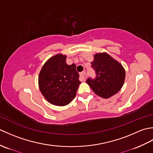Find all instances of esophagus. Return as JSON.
Returning <instances> with one entry per match:
<instances>
[{"instance_id":"obj_1","label":"esophagus","mask_w":153,"mask_h":153,"mask_svg":"<svg viewBox=\"0 0 153 153\" xmlns=\"http://www.w3.org/2000/svg\"><path fill=\"white\" fill-rule=\"evenodd\" d=\"M86 78H87V75H86L85 71H83V72L80 74V79H81V80L83 81V82H84V81H85Z\"/></svg>"}]
</instances>
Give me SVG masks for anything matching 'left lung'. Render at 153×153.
Here are the masks:
<instances>
[{"label": "left lung", "mask_w": 153, "mask_h": 153, "mask_svg": "<svg viewBox=\"0 0 153 153\" xmlns=\"http://www.w3.org/2000/svg\"><path fill=\"white\" fill-rule=\"evenodd\" d=\"M91 66L95 70V79L89 78L87 83L96 95L104 99L114 95L124 83L126 71L122 65L106 53L94 54Z\"/></svg>", "instance_id": "8db88e82"}]
</instances>
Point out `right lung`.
Listing matches in <instances>:
<instances>
[{
    "label": "right lung",
    "instance_id": "obj_1",
    "mask_svg": "<svg viewBox=\"0 0 153 153\" xmlns=\"http://www.w3.org/2000/svg\"><path fill=\"white\" fill-rule=\"evenodd\" d=\"M66 56L58 54L51 57L39 75V87L47 101L55 106H66L76 97L81 83L76 65L66 64Z\"/></svg>",
    "mask_w": 153,
    "mask_h": 153
}]
</instances>
